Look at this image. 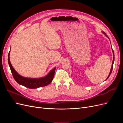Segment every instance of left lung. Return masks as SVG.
Listing matches in <instances>:
<instances>
[{
    "label": "left lung",
    "mask_w": 123,
    "mask_h": 123,
    "mask_svg": "<svg viewBox=\"0 0 123 123\" xmlns=\"http://www.w3.org/2000/svg\"><path fill=\"white\" fill-rule=\"evenodd\" d=\"M103 33H104V34H105V35L107 37H108V36L106 34H105V33H104V32H103ZM109 38V37H108ZM112 51H113V55L114 56V52H113V49H112ZM114 56L113 57V62H112V67H111V70H110V73H109V75H108V77H107V80L108 79V77H109V76L110 75V74H111V72H112V69H113V62H114Z\"/></svg>",
    "instance_id": "obj_1"
}]
</instances>
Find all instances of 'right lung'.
I'll return each instance as SVG.
<instances>
[{"label":"right lung","instance_id":"add662e5","mask_svg":"<svg viewBox=\"0 0 123 123\" xmlns=\"http://www.w3.org/2000/svg\"><path fill=\"white\" fill-rule=\"evenodd\" d=\"M9 55L10 52L8 54L9 64L12 75L14 80H16L17 83L29 89H36L39 87L46 86L52 81L56 69L55 68L52 70L46 76L43 78H40V79H29V78L24 77L20 76L19 74H18L13 68L10 61Z\"/></svg>","mask_w":123,"mask_h":123}]
</instances>
